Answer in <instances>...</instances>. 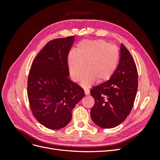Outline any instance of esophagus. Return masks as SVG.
Instances as JSON below:
<instances>
[{"label":"esophagus","instance_id":"1","mask_svg":"<svg viewBox=\"0 0 160 160\" xmlns=\"http://www.w3.org/2000/svg\"><path fill=\"white\" fill-rule=\"evenodd\" d=\"M84 91H85V94L86 95H89L90 94V91L88 89H84Z\"/></svg>","mask_w":160,"mask_h":160}]
</instances>
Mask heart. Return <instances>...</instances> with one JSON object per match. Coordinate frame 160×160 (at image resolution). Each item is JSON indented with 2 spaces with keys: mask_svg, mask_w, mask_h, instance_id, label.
<instances>
[{
  "mask_svg": "<svg viewBox=\"0 0 160 160\" xmlns=\"http://www.w3.org/2000/svg\"><path fill=\"white\" fill-rule=\"evenodd\" d=\"M119 57L118 48L107 41H82L76 51H70L67 57L71 78L76 82L81 81L87 70L88 73L81 83L83 87L90 86L95 80L99 83L105 82L115 72Z\"/></svg>",
  "mask_w": 160,
  "mask_h": 160,
  "instance_id": "heart-1",
  "label": "heart"
}]
</instances>
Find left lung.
Segmentation results:
<instances>
[{
	"mask_svg": "<svg viewBox=\"0 0 160 160\" xmlns=\"http://www.w3.org/2000/svg\"><path fill=\"white\" fill-rule=\"evenodd\" d=\"M120 51L119 62L112 77L90 91L95 99L91 117L102 128H113L122 123L132 111L137 94L136 65L123 44H121Z\"/></svg>",
	"mask_w": 160,
	"mask_h": 160,
	"instance_id": "1",
	"label": "left lung"
}]
</instances>
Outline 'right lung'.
Instances as JSON below:
<instances>
[{
	"label": "right lung",
	"mask_w": 160,
	"mask_h": 160,
	"mask_svg": "<svg viewBox=\"0 0 160 160\" xmlns=\"http://www.w3.org/2000/svg\"><path fill=\"white\" fill-rule=\"evenodd\" d=\"M75 36L49 41L34 59L27 83V95L34 117L51 129L68 124L72 111L83 99L84 90L71 81L67 56Z\"/></svg>",
	"instance_id": "obj_1"
}]
</instances>
